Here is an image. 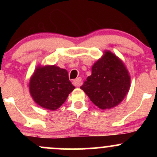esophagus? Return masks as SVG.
<instances>
[{"instance_id":"esophagus-1","label":"esophagus","mask_w":157,"mask_h":157,"mask_svg":"<svg viewBox=\"0 0 157 157\" xmlns=\"http://www.w3.org/2000/svg\"><path fill=\"white\" fill-rule=\"evenodd\" d=\"M81 80H82L81 77H78V78L75 79V80H74V85H75V86H80L81 85Z\"/></svg>"}]
</instances>
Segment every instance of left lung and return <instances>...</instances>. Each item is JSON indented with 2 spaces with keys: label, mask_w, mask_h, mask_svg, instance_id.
<instances>
[{
  "label": "left lung",
  "mask_w": 157,
  "mask_h": 157,
  "mask_svg": "<svg viewBox=\"0 0 157 157\" xmlns=\"http://www.w3.org/2000/svg\"><path fill=\"white\" fill-rule=\"evenodd\" d=\"M80 89L101 109H109L122 101L130 88L128 72L120 59L110 52L97 61Z\"/></svg>",
  "instance_id": "left-lung-1"
}]
</instances>
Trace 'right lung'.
<instances>
[{"label":"right lung","instance_id":"1","mask_svg":"<svg viewBox=\"0 0 157 157\" xmlns=\"http://www.w3.org/2000/svg\"><path fill=\"white\" fill-rule=\"evenodd\" d=\"M74 89L67 71L55 66H38L29 82L30 94L36 103L51 111L60 108Z\"/></svg>","mask_w":157,"mask_h":157}]
</instances>
